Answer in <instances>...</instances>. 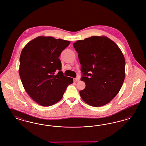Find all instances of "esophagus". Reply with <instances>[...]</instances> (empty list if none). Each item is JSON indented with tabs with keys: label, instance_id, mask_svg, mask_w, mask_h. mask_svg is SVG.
<instances>
[{
	"label": "esophagus",
	"instance_id": "1",
	"mask_svg": "<svg viewBox=\"0 0 146 146\" xmlns=\"http://www.w3.org/2000/svg\"><path fill=\"white\" fill-rule=\"evenodd\" d=\"M79 79L78 78H74L73 79V81L74 82H78L79 81Z\"/></svg>",
	"mask_w": 146,
	"mask_h": 146
}]
</instances>
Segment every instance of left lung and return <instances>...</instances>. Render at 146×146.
Returning <instances> with one entry per match:
<instances>
[{"label":"left lung","mask_w":146,"mask_h":146,"mask_svg":"<svg viewBox=\"0 0 146 146\" xmlns=\"http://www.w3.org/2000/svg\"><path fill=\"white\" fill-rule=\"evenodd\" d=\"M73 46L78 54L86 86L80 91L87 104L101 107L118 94L125 79V61L118 45L110 38L92 36L78 40Z\"/></svg>","instance_id":"8db88e82"}]
</instances>
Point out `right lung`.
<instances>
[{
    "label": "right lung",
    "instance_id": "obj_1",
    "mask_svg": "<svg viewBox=\"0 0 146 146\" xmlns=\"http://www.w3.org/2000/svg\"><path fill=\"white\" fill-rule=\"evenodd\" d=\"M70 41L52 36L35 38L22 49L19 74L29 96L42 106H50L63 97L73 79L65 76L58 58Z\"/></svg>",
    "mask_w": 146,
    "mask_h": 146
}]
</instances>
